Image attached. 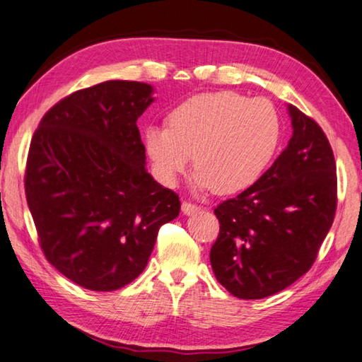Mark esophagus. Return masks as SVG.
I'll return each instance as SVG.
<instances>
[{"label": "esophagus", "instance_id": "1", "mask_svg": "<svg viewBox=\"0 0 362 362\" xmlns=\"http://www.w3.org/2000/svg\"><path fill=\"white\" fill-rule=\"evenodd\" d=\"M198 210H201V207L198 206V204H194L192 201H183L182 202V212L185 215H192L194 212H198Z\"/></svg>", "mask_w": 362, "mask_h": 362}]
</instances>
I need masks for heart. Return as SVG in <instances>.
Returning <instances> with one entry per match:
<instances>
[{"label":"heart","instance_id":"heart-1","mask_svg":"<svg viewBox=\"0 0 362 362\" xmlns=\"http://www.w3.org/2000/svg\"><path fill=\"white\" fill-rule=\"evenodd\" d=\"M280 141V117L274 104L235 91L189 98L169 114L168 127L146 133L156 173L174 183L193 163L202 188L234 193L252 185L266 169Z\"/></svg>","mask_w":362,"mask_h":362}]
</instances>
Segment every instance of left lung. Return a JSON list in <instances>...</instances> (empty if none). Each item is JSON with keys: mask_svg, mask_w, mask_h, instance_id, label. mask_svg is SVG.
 I'll use <instances>...</instances> for the list:
<instances>
[{"mask_svg": "<svg viewBox=\"0 0 362 362\" xmlns=\"http://www.w3.org/2000/svg\"><path fill=\"white\" fill-rule=\"evenodd\" d=\"M293 137L264 174L214 209L216 280L239 299H262L313 266L337 209L336 160L325 131L290 106Z\"/></svg>", "mask_w": 362, "mask_h": 362, "instance_id": "8db88e82", "label": "left lung"}]
</instances>
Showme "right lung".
I'll list each match as a JSON object with an SVG mask.
<instances>
[{
	"instance_id": "obj_1",
	"label": "right lung",
	"mask_w": 362,
	"mask_h": 362,
	"mask_svg": "<svg viewBox=\"0 0 362 362\" xmlns=\"http://www.w3.org/2000/svg\"><path fill=\"white\" fill-rule=\"evenodd\" d=\"M148 83L107 81L64 96L31 137L25 194L52 266L91 291L123 288L146 269L179 194L146 170L137 118Z\"/></svg>"
}]
</instances>
